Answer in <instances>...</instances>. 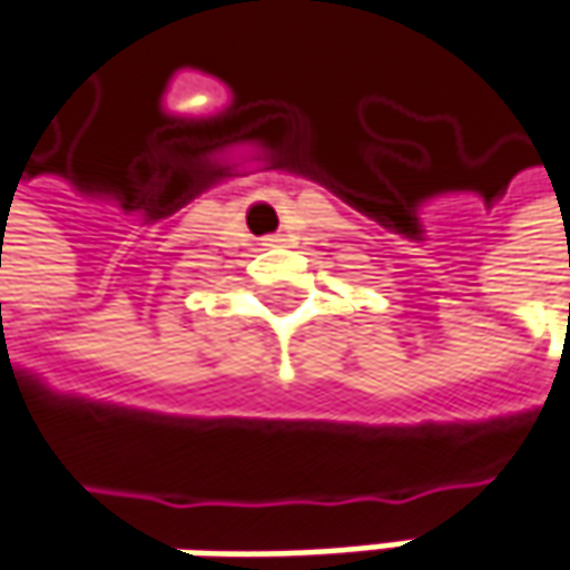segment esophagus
<instances>
[{
	"instance_id": "esophagus-1",
	"label": "esophagus",
	"mask_w": 570,
	"mask_h": 570,
	"mask_svg": "<svg viewBox=\"0 0 570 570\" xmlns=\"http://www.w3.org/2000/svg\"><path fill=\"white\" fill-rule=\"evenodd\" d=\"M277 240H281V237H267V244H277Z\"/></svg>"
}]
</instances>
